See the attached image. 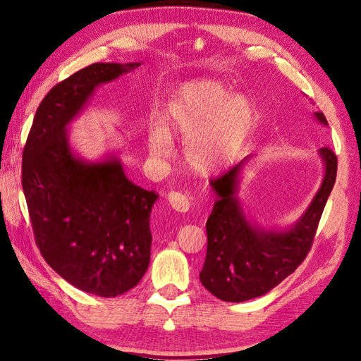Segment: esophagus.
<instances>
[{
	"label": "esophagus",
	"instance_id": "34e87169",
	"mask_svg": "<svg viewBox=\"0 0 361 361\" xmlns=\"http://www.w3.org/2000/svg\"><path fill=\"white\" fill-rule=\"evenodd\" d=\"M169 205L172 207L176 212H181V213H186L189 208H191V200L186 194L178 192V191H173L169 194Z\"/></svg>",
	"mask_w": 361,
	"mask_h": 361
}]
</instances>
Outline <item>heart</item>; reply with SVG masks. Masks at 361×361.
I'll return each mask as SVG.
<instances>
[{"label": "heart", "instance_id": "b5f03b06", "mask_svg": "<svg viewBox=\"0 0 361 361\" xmlns=\"http://www.w3.org/2000/svg\"><path fill=\"white\" fill-rule=\"evenodd\" d=\"M166 123L185 139L189 164L200 172H212L232 158L245 139L252 120L251 102L216 80L189 82L166 109ZM148 148L156 159H167L175 152L166 128L153 124L148 130Z\"/></svg>", "mask_w": 361, "mask_h": 361}]
</instances>
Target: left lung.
Returning a JSON list of instances; mask_svg holds the SVG:
<instances>
[{
    "instance_id": "1",
    "label": "left lung",
    "mask_w": 361,
    "mask_h": 361,
    "mask_svg": "<svg viewBox=\"0 0 361 361\" xmlns=\"http://www.w3.org/2000/svg\"><path fill=\"white\" fill-rule=\"evenodd\" d=\"M316 118L326 124L322 112H316ZM319 154L325 164L322 185L290 231L265 232L246 219L235 192L247 158L209 181L218 200L207 221L208 245L200 283L214 297L231 303L260 297L292 274L306 259L325 203L335 186L338 169V158L331 148H320Z\"/></svg>"
}]
</instances>
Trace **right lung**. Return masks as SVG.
Segmentation results:
<instances>
[{
    "instance_id": "add662e5",
    "label": "right lung",
    "mask_w": 361,
    "mask_h": 361,
    "mask_svg": "<svg viewBox=\"0 0 361 361\" xmlns=\"http://www.w3.org/2000/svg\"><path fill=\"white\" fill-rule=\"evenodd\" d=\"M137 66L94 63L55 85L39 104L22 156V186L42 257L69 284L106 298L130 290L145 274L158 194L128 180L116 158H77L66 126L101 83Z\"/></svg>"
}]
</instances>
